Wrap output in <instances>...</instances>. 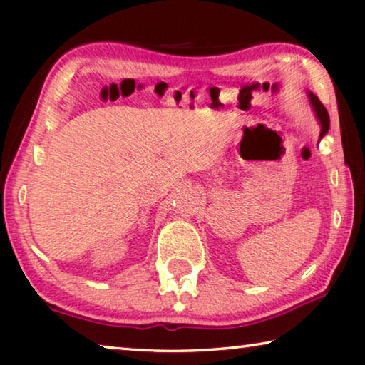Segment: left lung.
I'll list each match as a JSON object with an SVG mask.
<instances>
[{
	"label": "left lung",
	"instance_id": "8db88e82",
	"mask_svg": "<svg viewBox=\"0 0 365 365\" xmlns=\"http://www.w3.org/2000/svg\"><path fill=\"white\" fill-rule=\"evenodd\" d=\"M307 96H309V101H311L314 110H316V115L317 119L320 122V138L324 137V135L329 132L330 128V117H329V113H327V109L322 103H320L319 98L311 93V91H307Z\"/></svg>",
	"mask_w": 365,
	"mask_h": 365
}]
</instances>
